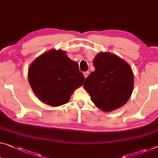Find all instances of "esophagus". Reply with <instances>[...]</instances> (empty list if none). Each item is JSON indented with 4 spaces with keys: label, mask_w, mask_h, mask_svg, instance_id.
<instances>
[{
    "label": "esophagus",
    "mask_w": 158,
    "mask_h": 158,
    "mask_svg": "<svg viewBox=\"0 0 158 158\" xmlns=\"http://www.w3.org/2000/svg\"><path fill=\"white\" fill-rule=\"evenodd\" d=\"M89 71H85V72L83 73V75H84V76H85V78L89 76Z\"/></svg>",
    "instance_id": "obj_1"
}]
</instances>
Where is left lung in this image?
I'll use <instances>...</instances> for the list:
<instances>
[{"label":"left lung","mask_w":158,"mask_h":158,"mask_svg":"<svg viewBox=\"0 0 158 158\" xmlns=\"http://www.w3.org/2000/svg\"><path fill=\"white\" fill-rule=\"evenodd\" d=\"M95 68L84 82L93 102L104 111L115 110L127 102L133 88V73L125 60L109 52L93 60Z\"/></svg>","instance_id":"8db88e82"}]
</instances>
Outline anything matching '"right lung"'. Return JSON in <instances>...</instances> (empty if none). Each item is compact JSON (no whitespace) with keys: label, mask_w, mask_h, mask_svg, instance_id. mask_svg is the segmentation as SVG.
Returning <instances> with one entry per match:
<instances>
[{"label":"right lung","mask_w":158,"mask_h":158,"mask_svg":"<svg viewBox=\"0 0 158 158\" xmlns=\"http://www.w3.org/2000/svg\"><path fill=\"white\" fill-rule=\"evenodd\" d=\"M28 80L40 100L58 106L69 101L75 89L83 84L85 77L77 63L70 59L65 52L52 49L31 63Z\"/></svg>","instance_id":"right-lung-1"}]
</instances>
